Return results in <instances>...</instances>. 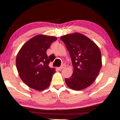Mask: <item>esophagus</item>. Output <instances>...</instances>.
<instances>
[{"label": "esophagus", "mask_w": 120, "mask_h": 120, "mask_svg": "<svg viewBox=\"0 0 120 120\" xmlns=\"http://www.w3.org/2000/svg\"><path fill=\"white\" fill-rule=\"evenodd\" d=\"M64 68H65V65H62L61 66H60V67H59V68H58V69L59 70H61L62 69H64Z\"/></svg>", "instance_id": "34e87169"}]
</instances>
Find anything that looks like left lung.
<instances>
[{
  "label": "left lung",
  "instance_id": "8db88e82",
  "mask_svg": "<svg viewBox=\"0 0 120 120\" xmlns=\"http://www.w3.org/2000/svg\"><path fill=\"white\" fill-rule=\"evenodd\" d=\"M60 39L69 51L74 68L72 76L65 79L66 84L72 90L86 89L93 84L102 66L100 50L93 41L81 33L65 35Z\"/></svg>",
  "mask_w": 120,
  "mask_h": 120
}]
</instances>
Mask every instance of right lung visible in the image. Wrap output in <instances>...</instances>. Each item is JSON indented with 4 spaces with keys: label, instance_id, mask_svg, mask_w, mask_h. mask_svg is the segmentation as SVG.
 <instances>
[{
    "label": "right lung",
    "instance_id": "1",
    "mask_svg": "<svg viewBox=\"0 0 120 120\" xmlns=\"http://www.w3.org/2000/svg\"><path fill=\"white\" fill-rule=\"evenodd\" d=\"M57 38L46 35H37L25 42L18 52L16 66L22 81L31 89L45 90L50 84L55 68L49 66L54 60L48 56L46 51Z\"/></svg>",
    "mask_w": 120,
    "mask_h": 120
}]
</instances>
